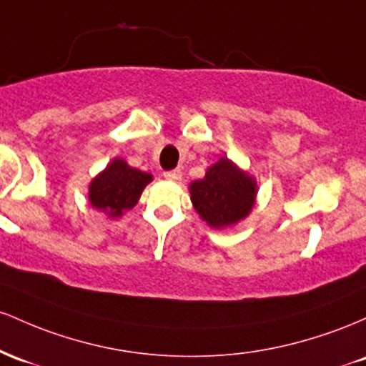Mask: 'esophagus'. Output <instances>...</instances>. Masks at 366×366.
Instances as JSON below:
<instances>
[{"label": "esophagus", "mask_w": 366, "mask_h": 366, "mask_svg": "<svg viewBox=\"0 0 366 366\" xmlns=\"http://www.w3.org/2000/svg\"><path fill=\"white\" fill-rule=\"evenodd\" d=\"M164 178L169 179V182H179V179H182V171H179V169L166 171V172H164Z\"/></svg>", "instance_id": "esophagus-1"}]
</instances>
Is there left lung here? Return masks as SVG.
<instances>
[{"mask_svg": "<svg viewBox=\"0 0 366 366\" xmlns=\"http://www.w3.org/2000/svg\"><path fill=\"white\" fill-rule=\"evenodd\" d=\"M190 200L205 223L221 229L235 227L252 211L257 197L254 176L240 169L228 157L207 167L202 179H195L188 187Z\"/></svg>", "mask_w": 366, "mask_h": 366, "instance_id": "obj_1", "label": "left lung"}]
</instances>
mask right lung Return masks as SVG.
Instances as JSON below:
<instances>
[{"label": "right lung", "instance_id": "right-lung-1", "mask_svg": "<svg viewBox=\"0 0 366 366\" xmlns=\"http://www.w3.org/2000/svg\"><path fill=\"white\" fill-rule=\"evenodd\" d=\"M152 179L154 176L150 172L131 167L124 159L116 157L92 179L88 200L110 219L121 217L138 204L142 192Z\"/></svg>", "mask_w": 366, "mask_h": 366}]
</instances>
